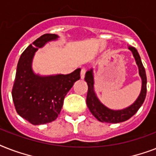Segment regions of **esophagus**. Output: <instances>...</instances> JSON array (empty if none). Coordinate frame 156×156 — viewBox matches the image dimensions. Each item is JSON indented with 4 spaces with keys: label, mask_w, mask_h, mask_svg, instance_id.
Listing matches in <instances>:
<instances>
[{
    "label": "esophagus",
    "mask_w": 156,
    "mask_h": 156,
    "mask_svg": "<svg viewBox=\"0 0 156 156\" xmlns=\"http://www.w3.org/2000/svg\"><path fill=\"white\" fill-rule=\"evenodd\" d=\"M86 71H87V70H86L85 68H82V69H81V72H80L81 78H84V77H85Z\"/></svg>",
    "instance_id": "esophagus-1"
}]
</instances>
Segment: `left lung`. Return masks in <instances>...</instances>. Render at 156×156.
<instances>
[{
  "label": "left lung",
  "instance_id": "8db88e82",
  "mask_svg": "<svg viewBox=\"0 0 156 156\" xmlns=\"http://www.w3.org/2000/svg\"><path fill=\"white\" fill-rule=\"evenodd\" d=\"M129 50L132 51L133 55L136 60V63L138 66L139 69V74H140L142 80H143V85H142V90L138 100L133 103L131 106L123 110H118L114 111L108 108L103 105L99 101L96 97L95 92H94V78H93L92 69L87 71L85 75V81L87 83L88 90L87 95V104L90 109V112L96 117L101 122H108V123H120L125 121H127L131 116H133L134 114L140 108L142 104L145 100L146 95H147V75H146L145 68L143 66L142 61H141L140 56L138 54V51L135 48L129 46Z\"/></svg>",
  "mask_w": 156,
  "mask_h": 156
}]
</instances>
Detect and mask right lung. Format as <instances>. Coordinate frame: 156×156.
<instances>
[{"label":"right lung","instance_id":"obj_1","mask_svg":"<svg viewBox=\"0 0 156 156\" xmlns=\"http://www.w3.org/2000/svg\"><path fill=\"white\" fill-rule=\"evenodd\" d=\"M56 38L58 36L55 34L41 35L26 48L18 61L12 97L18 115L32 125H43L56 120L65 96L80 78V69L67 75L50 77H40L31 70L35 51Z\"/></svg>","mask_w":156,"mask_h":156}]
</instances>
